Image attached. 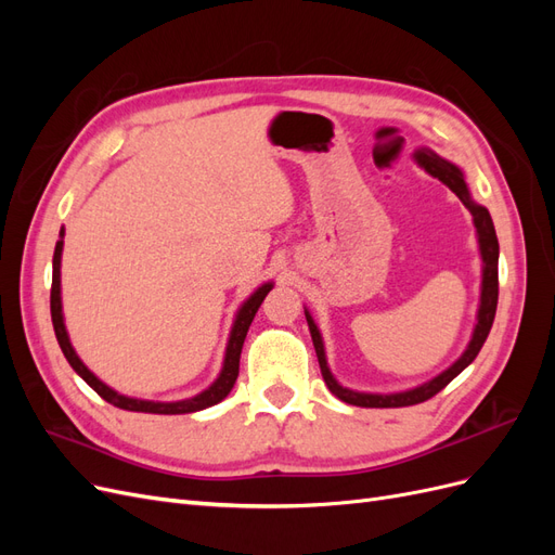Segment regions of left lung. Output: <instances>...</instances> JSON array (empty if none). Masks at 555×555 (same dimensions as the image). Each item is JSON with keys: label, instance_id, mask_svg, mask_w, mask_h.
<instances>
[{"label": "left lung", "instance_id": "1", "mask_svg": "<svg viewBox=\"0 0 555 555\" xmlns=\"http://www.w3.org/2000/svg\"><path fill=\"white\" fill-rule=\"evenodd\" d=\"M416 164L422 166L424 171H428L433 178L442 180L447 188L456 194L463 206L473 212L475 220V229H477V238H479V251H481V261H483V271H481V296H479V310H477V324L473 331V340H469L467 349L461 354V359L456 363H451L444 373H440L438 377H433L430 382L416 386V389L410 391H400V393H361V391H351L347 386L338 384L328 371L326 363V351H324V340L322 333H319L317 324L312 322L310 312L306 310V319L310 326V335H312V345L317 351L319 359V367H322V377L328 386V391L340 398L343 402H349V405L357 408H408V405H416V402H424L428 398H433L435 393H440L444 386L461 375L465 367L473 363L479 354V349L483 347L486 338H489V331L493 326L495 319V308H498V255H500V245H498V236H495V227L489 210L483 206L475 204L473 196H469L467 184L463 180V173L459 166H453L451 162L438 157L435 153H416L414 155Z\"/></svg>", "mask_w": 555, "mask_h": 555}]
</instances>
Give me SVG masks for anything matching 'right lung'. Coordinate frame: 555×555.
Segmentation results:
<instances>
[{"mask_svg":"<svg viewBox=\"0 0 555 555\" xmlns=\"http://www.w3.org/2000/svg\"><path fill=\"white\" fill-rule=\"evenodd\" d=\"M64 229L60 231V241L55 245V255H53V287H50V317H53V328L57 335V343L64 351L66 361L74 367V371L86 379L92 389L102 396L111 405L120 408V410H129V412H147V414H190V412H198V410H206L210 405H217V402L224 400L229 396V391L233 389V384H236L238 377V365H241V351H243V343H245V335L247 328L251 324V319H255L259 306L263 304L266 294L273 289V282H266L261 287L251 294L245 304L241 306L238 314H236V322H233L231 335H229V345H227V354H224V365H222V373L217 377L206 391H201L194 398L188 400H178V402H155V400H139V398H129V396H120L117 391H113L111 386H106L102 379H96L90 371L88 365L78 359V354L74 351L72 343H69V335H66L64 328V317H62V296H60V261H62V245H64Z\"/></svg>","mask_w":555,"mask_h":555,"instance_id":"obj_1","label":"right lung"}]
</instances>
